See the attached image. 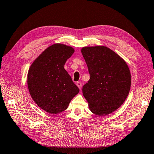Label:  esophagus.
<instances>
[{"label": "esophagus", "instance_id": "34e87169", "mask_svg": "<svg viewBox=\"0 0 154 154\" xmlns=\"http://www.w3.org/2000/svg\"><path fill=\"white\" fill-rule=\"evenodd\" d=\"M77 86L79 87V89H81V87H82V83H81V82H77V83H76Z\"/></svg>", "mask_w": 154, "mask_h": 154}]
</instances>
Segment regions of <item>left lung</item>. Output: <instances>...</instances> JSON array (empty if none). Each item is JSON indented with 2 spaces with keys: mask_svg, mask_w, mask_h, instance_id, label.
<instances>
[{
  "mask_svg": "<svg viewBox=\"0 0 154 154\" xmlns=\"http://www.w3.org/2000/svg\"><path fill=\"white\" fill-rule=\"evenodd\" d=\"M81 53L91 78L83 87V94L89 109L103 116L115 112L128 95L131 76L122 58L104 46H86Z\"/></svg>",
  "mask_w": 154,
  "mask_h": 154,
  "instance_id": "1",
  "label": "left lung"
}]
</instances>
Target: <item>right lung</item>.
Returning a JSON list of instances; mask_svg holds the SVG:
<instances>
[{"instance_id": "right-lung-1", "label": "right lung", "mask_w": 154, "mask_h": 154, "mask_svg": "<svg viewBox=\"0 0 154 154\" xmlns=\"http://www.w3.org/2000/svg\"><path fill=\"white\" fill-rule=\"evenodd\" d=\"M75 52L69 46H50L32 63L27 74V87L36 104L51 114L62 112L79 89L63 66Z\"/></svg>"}]
</instances>
